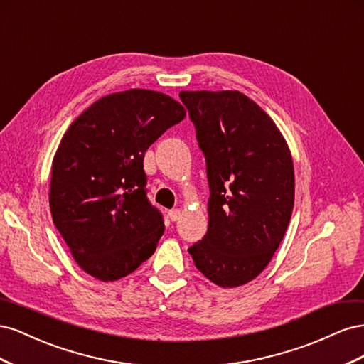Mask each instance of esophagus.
Masks as SVG:
<instances>
[{
    "label": "esophagus",
    "mask_w": 364,
    "mask_h": 364,
    "mask_svg": "<svg viewBox=\"0 0 364 364\" xmlns=\"http://www.w3.org/2000/svg\"><path fill=\"white\" fill-rule=\"evenodd\" d=\"M181 215H182V209H179V208L171 209V211L168 213V217L171 218V222H178V220L181 218Z\"/></svg>",
    "instance_id": "34e87169"
}]
</instances>
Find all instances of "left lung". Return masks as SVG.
I'll list each match as a JSON object with an SVG mask.
<instances>
[{
    "label": "left lung",
    "mask_w": 364,
    "mask_h": 364,
    "mask_svg": "<svg viewBox=\"0 0 364 364\" xmlns=\"http://www.w3.org/2000/svg\"><path fill=\"white\" fill-rule=\"evenodd\" d=\"M205 153L208 232L188 252L218 287H240L267 267L294 205V168L274 121L240 91H182Z\"/></svg>",
    "instance_id": "1"
}]
</instances>
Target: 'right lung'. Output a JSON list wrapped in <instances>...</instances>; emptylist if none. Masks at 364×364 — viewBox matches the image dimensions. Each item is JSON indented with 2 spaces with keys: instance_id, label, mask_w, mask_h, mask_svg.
<instances>
[{
  "instance_id": "obj_1",
  "label": "right lung",
  "mask_w": 364,
  "mask_h": 364,
  "mask_svg": "<svg viewBox=\"0 0 364 364\" xmlns=\"http://www.w3.org/2000/svg\"><path fill=\"white\" fill-rule=\"evenodd\" d=\"M185 107L150 90L109 94L77 117L53 158V223L74 261L95 279L117 281L156 250L162 215L151 206L144 155Z\"/></svg>"
}]
</instances>
